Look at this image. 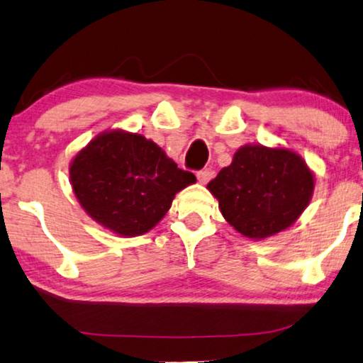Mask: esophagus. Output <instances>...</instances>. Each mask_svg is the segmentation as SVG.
Returning <instances> with one entry per match:
<instances>
[{"mask_svg":"<svg viewBox=\"0 0 363 363\" xmlns=\"http://www.w3.org/2000/svg\"><path fill=\"white\" fill-rule=\"evenodd\" d=\"M196 178H198V182H200V183L210 182L213 178V170H210V168H205V170H198Z\"/></svg>","mask_w":363,"mask_h":363,"instance_id":"1","label":"esophagus"}]
</instances>
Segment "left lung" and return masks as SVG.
I'll return each instance as SVG.
<instances>
[{
	"label": "left lung",
	"instance_id": "obj_1",
	"mask_svg": "<svg viewBox=\"0 0 363 363\" xmlns=\"http://www.w3.org/2000/svg\"><path fill=\"white\" fill-rule=\"evenodd\" d=\"M225 220L247 238H267L294 223L309 203L314 177L291 150L246 145L208 183Z\"/></svg>",
	"mask_w": 363,
	"mask_h": 363
}]
</instances>
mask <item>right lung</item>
I'll return each mask as SVG.
<instances>
[{"label": "right lung", "mask_w": 363, "mask_h": 363, "mask_svg": "<svg viewBox=\"0 0 363 363\" xmlns=\"http://www.w3.org/2000/svg\"><path fill=\"white\" fill-rule=\"evenodd\" d=\"M74 193L84 210L122 236L152 230L170 210L177 191L196 182L157 143L138 133L94 138L71 165Z\"/></svg>", "instance_id": "1"}]
</instances>
